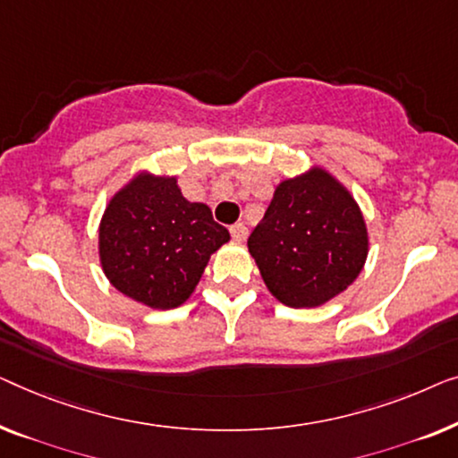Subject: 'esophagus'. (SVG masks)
Here are the masks:
<instances>
[{
	"label": "esophagus",
	"mask_w": 458,
	"mask_h": 458,
	"mask_svg": "<svg viewBox=\"0 0 458 458\" xmlns=\"http://www.w3.org/2000/svg\"><path fill=\"white\" fill-rule=\"evenodd\" d=\"M230 234L236 242H244V241H247V236H249V230L242 222H236V224H232V226H230Z\"/></svg>",
	"instance_id": "1"
}]
</instances>
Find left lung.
I'll use <instances>...</instances> for the list:
<instances>
[{
    "label": "left lung",
    "mask_w": 458,
    "mask_h": 458,
    "mask_svg": "<svg viewBox=\"0 0 458 458\" xmlns=\"http://www.w3.org/2000/svg\"><path fill=\"white\" fill-rule=\"evenodd\" d=\"M247 244L267 291L294 309L319 307L346 291L369 253L357 201L318 165L276 186Z\"/></svg>",
    "instance_id": "8db88e82"
}]
</instances>
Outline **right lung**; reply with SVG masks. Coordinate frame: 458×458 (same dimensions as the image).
<instances>
[{
    "mask_svg": "<svg viewBox=\"0 0 458 458\" xmlns=\"http://www.w3.org/2000/svg\"><path fill=\"white\" fill-rule=\"evenodd\" d=\"M230 241L205 203L186 201L176 176L139 172L109 199L99 261L115 291L151 309L189 299L209 257Z\"/></svg>",
    "mask_w": 458,
    "mask_h": 458,
    "instance_id": "add662e5",
    "label": "right lung"
}]
</instances>
